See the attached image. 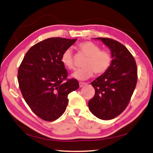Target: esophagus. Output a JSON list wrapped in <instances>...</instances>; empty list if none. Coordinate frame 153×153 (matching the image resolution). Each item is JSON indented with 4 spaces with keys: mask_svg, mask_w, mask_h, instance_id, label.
<instances>
[{
    "mask_svg": "<svg viewBox=\"0 0 153 153\" xmlns=\"http://www.w3.org/2000/svg\"><path fill=\"white\" fill-rule=\"evenodd\" d=\"M79 87L82 88V87H83L84 86H85V85H86L87 83H86V82H80L79 83Z\"/></svg>",
    "mask_w": 153,
    "mask_h": 153,
    "instance_id": "esophagus-1",
    "label": "esophagus"
}]
</instances>
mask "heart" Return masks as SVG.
I'll use <instances>...</instances> for the list:
<instances>
[{
    "label": "heart",
    "mask_w": 153,
    "mask_h": 153,
    "mask_svg": "<svg viewBox=\"0 0 153 153\" xmlns=\"http://www.w3.org/2000/svg\"><path fill=\"white\" fill-rule=\"evenodd\" d=\"M80 53L87 58L83 63L84 67L78 69L72 74V77L79 80H85L91 77L94 73L96 75L104 74L110 68L113 62V56L110 51L100 49L97 44L91 41H84L78 45ZM61 63L69 69L74 68V62L72 51L67 48L62 54Z\"/></svg>",
    "instance_id": "1"
}]
</instances>
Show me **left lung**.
I'll return each mask as SVG.
<instances>
[{
  "label": "left lung",
  "mask_w": 153,
  "mask_h": 153,
  "mask_svg": "<svg viewBox=\"0 0 153 153\" xmlns=\"http://www.w3.org/2000/svg\"><path fill=\"white\" fill-rule=\"evenodd\" d=\"M109 48L113 62L108 70L91 82L95 94L88 102L90 111L103 120L114 119L128 106L135 89L138 75L134 56L122 44L97 38Z\"/></svg>",
  "instance_id": "1"
}]
</instances>
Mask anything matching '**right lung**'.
Instances as JSON below:
<instances>
[{"mask_svg": "<svg viewBox=\"0 0 153 153\" xmlns=\"http://www.w3.org/2000/svg\"><path fill=\"white\" fill-rule=\"evenodd\" d=\"M77 39L50 38L32 46L18 69L17 79L23 97L38 117L57 120L65 111L68 94L79 88L76 79H67L62 54Z\"/></svg>", "mask_w": 153, "mask_h": 153, "instance_id": "right-lung-1", "label": "right lung"}]
</instances>
